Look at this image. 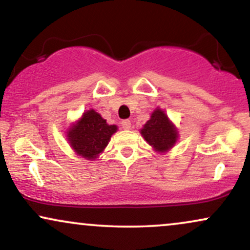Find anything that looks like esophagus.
I'll return each mask as SVG.
<instances>
[{"label":"esophagus","instance_id":"1","mask_svg":"<svg viewBox=\"0 0 250 250\" xmlns=\"http://www.w3.org/2000/svg\"><path fill=\"white\" fill-rule=\"evenodd\" d=\"M122 126H123V128H124V130H130V128H131V122H130V120H123Z\"/></svg>","mask_w":250,"mask_h":250}]
</instances>
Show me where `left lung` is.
I'll list each match as a JSON object with an SVG mask.
<instances>
[{
	"mask_svg": "<svg viewBox=\"0 0 250 250\" xmlns=\"http://www.w3.org/2000/svg\"><path fill=\"white\" fill-rule=\"evenodd\" d=\"M140 134L157 153L168 152L178 142L179 131L163 108L157 107L140 128Z\"/></svg>",
	"mask_w": 250,
	"mask_h": 250,
	"instance_id": "obj_1",
	"label": "left lung"
}]
</instances>
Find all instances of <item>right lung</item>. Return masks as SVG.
I'll use <instances>...</instances> for the list:
<instances>
[{
    "instance_id": "obj_1",
    "label": "right lung",
    "mask_w": 250,
    "mask_h": 250,
    "mask_svg": "<svg viewBox=\"0 0 250 250\" xmlns=\"http://www.w3.org/2000/svg\"><path fill=\"white\" fill-rule=\"evenodd\" d=\"M118 131L117 125H108L93 108L86 110L82 117L66 130V140L70 147L79 157L96 160L103 153L112 134Z\"/></svg>"
}]
</instances>
